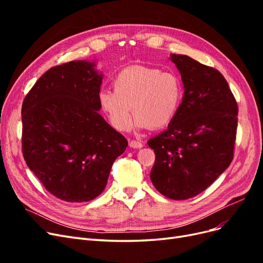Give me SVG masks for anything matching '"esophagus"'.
I'll return each mask as SVG.
<instances>
[{"instance_id":"1","label":"esophagus","mask_w":263,"mask_h":263,"mask_svg":"<svg viewBox=\"0 0 263 263\" xmlns=\"http://www.w3.org/2000/svg\"><path fill=\"white\" fill-rule=\"evenodd\" d=\"M129 146L132 148H142L144 144H142V141H139V140H130L129 141Z\"/></svg>"}]
</instances>
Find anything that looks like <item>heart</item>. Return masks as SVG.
I'll return each mask as SVG.
<instances>
[{"mask_svg": "<svg viewBox=\"0 0 263 263\" xmlns=\"http://www.w3.org/2000/svg\"><path fill=\"white\" fill-rule=\"evenodd\" d=\"M113 90L102 91L99 101L110 124L121 132L130 129L133 113L138 128H163L178 114L184 97L177 73L146 66L123 69L114 78Z\"/></svg>", "mask_w": 263, "mask_h": 263, "instance_id": "1", "label": "heart"}]
</instances>
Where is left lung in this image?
Listing matches in <instances>:
<instances>
[{
    "label": "left lung",
    "instance_id": "left-lung-1",
    "mask_svg": "<svg viewBox=\"0 0 263 263\" xmlns=\"http://www.w3.org/2000/svg\"><path fill=\"white\" fill-rule=\"evenodd\" d=\"M184 97L168 128L148 140L156 154L150 179L162 195L187 200L208 189L233 161L238 105L218 70L171 54Z\"/></svg>",
    "mask_w": 263,
    "mask_h": 263
}]
</instances>
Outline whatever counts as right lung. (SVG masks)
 I'll use <instances>...</instances> for the list:
<instances>
[{"label": "right lung", "instance_id": "add662e5", "mask_svg": "<svg viewBox=\"0 0 263 263\" xmlns=\"http://www.w3.org/2000/svg\"><path fill=\"white\" fill-rule=\"evenodd\" d=\"M94 67L79 60L50 68L22 106L26 164L48 192L66 202L99 196L128 146L98 112L103 76Z\"/></svg>", "mask_w": 263, "mask_h": 263}]
</instances>
